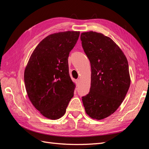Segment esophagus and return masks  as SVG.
I'll use <instances>...</instances> for the list:
<instances>
[{"label": "esophagus", "instance_id": "34e87169", "mask_svg": "<svg viewBox=\"0 0 149 149\" xmlns=\"http://www.w3.org/2000/svg\"><path fill=\"white\" fill-rule=\"evenodd\" d=\"M76 86H78L79 85V79H76Z\"/></svg>", "mask_w": 149, "mask_h": 149}]
</instances>
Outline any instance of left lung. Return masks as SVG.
I'll use <instances>...</instances> for the list:
<instances>
[{
	"label": "left lung",
	"instance_id": "8db88e82",
	"mask_svg": "<svg viewBox=\"0 0 149 149\" xmlns=\"http://www.w3.org/2000/svg\"><path fill=\"white\" fill-rule=\"evenodd\" d=\"M82 47L91 68V88L82 97L86 114L101 120L118 109L130 84L127 58L109 37L90 31L81 34Z\"/></svg>",
	"mask_w": 149,
	"mask_h": 149
}]
</instances>
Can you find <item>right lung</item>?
<instances>
[{"instance_id":"add662e5","label":"right lung","mask_w":149,"mask_h":149,"mask_svg":"<svg viewBox=\"0 0 149 149\" xmlns=\"http://www.w3.org/2000/svg\"><path fill=\"white\" fill-rule=\"evenodd\" d=\"M79 36V31H75L47 36L35 48L25 69L29 100L48 119L61 118L74 95L75 84L70 76L68 59Z\"/></svg>"}]
</instances>
